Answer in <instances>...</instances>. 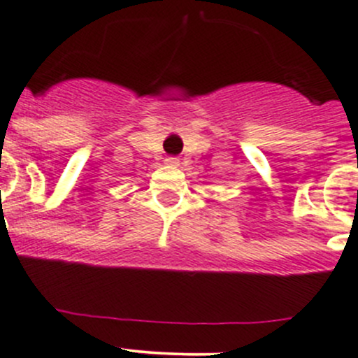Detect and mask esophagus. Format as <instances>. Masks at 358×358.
<instances>
[{"instance_id":"1","label":"esophagus","mask_w":358,"mask_h":358,"mask_svg":"<svg viewBox=\"0 0 358 358\" xmlns=\"http://www.w3.org/2000/svg\"><path fill=\"white\" fill-rule=\"evenodd\" d=\"M166 162H168L169 166H178V159L176 157H168L166 159Z\"/></svg>"}]
</instances>
